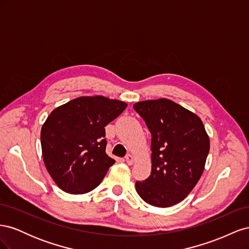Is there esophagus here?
I'll return each instance as SVG.
<instances>
[{
  "label": "esophagus",
  "instance_id": "1",
  "mask_svg": "<svg viewBox=\"0 0 249 249\" xmlns=\"http://www.w3.org/2000/svg\"><path fill=\"white\" fill-rule=\"evenodd\" d=\"M125 162L129 164V165H132L133 163H134V157L132 156V155H126V157H125Z\"/></svg>",
  "mask_w": 249,
  "mask_h": 249
}]
</instances>
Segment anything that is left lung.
<instances>
[{
	"label": "left lung",
	"mask_w": 249,
	"mask_h": 249,
	"mask_svg": "<svg viewBox=\"0 0 249 249\" xmlns=\"http://www.w3.org/2000/svg\"><path fill=\"white\" fill-rule=\"evenodd\" d=\"M152 134V171L136 182L139 196L159 208L182 201L197 184L210 150L200 118L170 100L143 101L133 106Z\"/></svg>",
	"instance_id": "1"
}]
</instances>
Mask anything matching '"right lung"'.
<instances>
[{
    "instance_id": "add662e5",
    "label": "right lung",
    "mask_w": 249,
    "mask_h": 249,
    "mask_svg": "<svg viewBox=\"0 0 249 249\" xmlns=\"http://www.w3.org/2000/svg\"><path fill=\"white\" fill-rule=\"evenodd\" d=\"M127 105L82 96L56 108L41 127L44 165L63 191L84 194L101 184L115 160L106 154V126Z\"/></svg>"
}]
</instances>
